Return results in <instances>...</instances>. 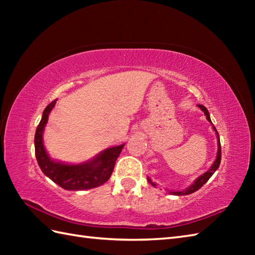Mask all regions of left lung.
<instances>
[{"label": "left lung", "mask_w": 255, "mask_h": 255, "mask_svg": "<svg viewBox=\"0 0 255 255\" xmlns=\"http://www.w3.org/2000/svg\"><path fill=\"white\" fill-rule=\"evenodd\" d=\"M198 107L205 113L206 117H207V121H208L209 123H211L210 117H209V113H208V111H207V108H206V107L203 106V105H198ZM214 129H215V131H216V133H217V137H218V152H217V158H216V161L214 162V164L211 165V167H210V169H209L207 172H205L203 175H200V176L197 178V180L195 181L188 188L184 189V191H181V192H170L171 194H173V195H178V196H180V195H189V194H192V193H194V192L198 191V189H199L200 187H202L206 182H207V181L209 180V178L211 177V175H213L214 173H215V171L217 170L218 167H219L220 161H221V147H220L219 133H218L217 130H216L215 127H214ZM148 180H149V182L151 183V185L155 186V184H153L152 182H151L150 178H148Z\"/></svg>", "instance_id": "obj_1"}]
</instances>
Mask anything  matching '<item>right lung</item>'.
I'll return each instance as SVG.
<instances>
[{"label":"right lung","mask_w":255,"mask_h":255,"mask_svg":"<svg viewBox=\"0 0 255 255\" xmlns=\"http://www.w3.org/2000/svg\"><path fill=\"white\" fill-rule=\"evenodd\" d=\"M55 104L56 100L45 108L41 121L36 129L35 154L38 165L45 175L67 191H83L102 185L111 177L115 162L125 144L108 148L94 160L86 163L71 165L52 161L48 156L42 143V132L48 121V115Z\"/></svg>","instance_id":"obj_1"}]
</instances>
